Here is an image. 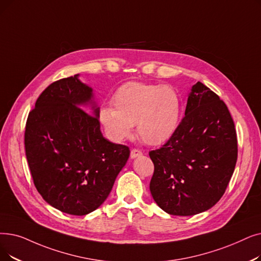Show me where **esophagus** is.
I'll return each mask as SVG.
<instances>
[{
  "mask_svg": "<svg viewBox=\"0 0 261 261\" xmlns=\"http://www.w3.org/2000/svg\"><path fill=\"white\" fill-rule=\"evenodd\" d=\"M142 154H143V152L140 149H132L131 153H130V156H131V159H135V158L141 156Z\"/></svg>",
  "mask_w": 261,
  "mask_h": 261,
  "instance_id": "obj_1",
  "label": "esophagus"
}]
</instances>
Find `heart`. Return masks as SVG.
Returning <instances> with one entry per match:
<instances>
[{
    "label": "heart",
    "mask_w": 261,
    "mask_h": 261,
    "mask_svg": "<svg viewBox=\"0 0 261 261\" xmlns=\"http://www.w3.org/2000/svg\"><path fill=\"white\" fill-rule=\"evenodd\" d=\"M111 102L113 109H101L99 119L115 142L130 138L135 124L144 143L161 145L173 137L178 127L180 99L167 85L128 82L116 90Z\"/></svg>",
    "instance_id": "heart-1"
}]
</instances>
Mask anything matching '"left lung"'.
<instances>
[{
	"mask_svg": "<svg viewBox=\"0 0 261 261\" xmlns=\"http://www.w3.org/2000/svg\"><path fill=\"white\" fill-rule=\"evenodd\" d=\"M185 117L160 149L150 193L172 215H194L217 203L227 188L238 156L234 123L220 97L197 82L188 96Z\"/></svg>",
	"mask_w": 261,
	"mask_h": 261,
	"instance_id": "1",
	"label": "left lung"
}]
</instances>
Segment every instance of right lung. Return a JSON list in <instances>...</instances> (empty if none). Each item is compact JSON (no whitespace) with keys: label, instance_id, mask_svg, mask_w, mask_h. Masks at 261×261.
Segmentation results:
<instances>
[{"label":"right lung","instance_id":"1","mask_svg":"<svg viewBox=\"0 0 261 261\" xmlns=\"http://www.w3.org/2000/svg\"><path fill=\"white\" fill-rule=\"evenodd\" d=\"M99 113L93 88L75 74L49 85L29 114L24 145L34 185L62 212L99 208L129 159L127 146L103 138Z\"/></svg>","mask_w":261,"mask_h":261}]
</instances>
